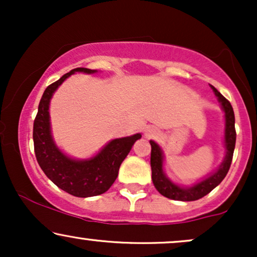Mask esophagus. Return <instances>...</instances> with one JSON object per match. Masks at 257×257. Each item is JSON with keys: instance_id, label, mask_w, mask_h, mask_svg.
I'll list each match as a JSON object with an SVG mask.
<instances>
[{"instance_id": "esophagus-1", "label": "esophagus", "mask_w": 257, "mask_h": 257, "mask_svg": "<svg viewBox=\"0 0 257 257\" xmlns=\"http://www.w3.org/2000/svg\"><path fill=\"white\" fill-rule=\"evenodd\" d=\"M155 134H156V131H153V129H147L146 131V137H153Z\"/></svg>"}]
</instances>
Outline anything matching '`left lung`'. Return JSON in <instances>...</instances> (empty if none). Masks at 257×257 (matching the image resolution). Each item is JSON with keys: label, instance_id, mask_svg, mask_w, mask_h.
Segmentation results:
<instances>
[{"label": "left lung", "instance_id": "1", "mask_svg": "<svg viewBox=\"0 0 257 257\" xmlns=\"http://www.w3.org/2000/svg\"><path fill=\"white\" fill-rule=\"evenodd\" d=\"M214 90L215 95L217 96L219 101L225 112V147L226 156L223 162L221 163L219 169L215 170L213 174L205 178L202 181L197 182L191 187H181V186L174 184L167 178L163 170V152L155 141H150L151 144V169H152V181L155 187L162 196L174 200H181V202H191L204 197L209 192L214 190L217 185L225 179L228 173L229 167L232 163L233 152L235 146V128H234V112H233L232 105L216 88L210 85Z\"/></svg>", "mask_w": 257, "mask_h": 257}]
</instances>
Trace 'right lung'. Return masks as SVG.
<instances>
[{
	"label": "right lung",
	"instance_id": "1",
	"mask_svg": "<svg viewBox=\"0 0 257 257\" xmlns=\"http://www.w3.org/2000/svg\"><path fill=\"white\" fill-rule=\"evenodd\" d=\"M75 72L94 73L96 70L77 67L46 88L34 122V147L38 164L47 178L65 192L85 198L105 193L111 187L118 176L120 164L141 134L114 139L98 155L83 161L73 159L61 152L52 137L49 102L59 85Z\"/></svg>",
	"mask_w": 257,
	"mask_h": 257
}]
</instances>
